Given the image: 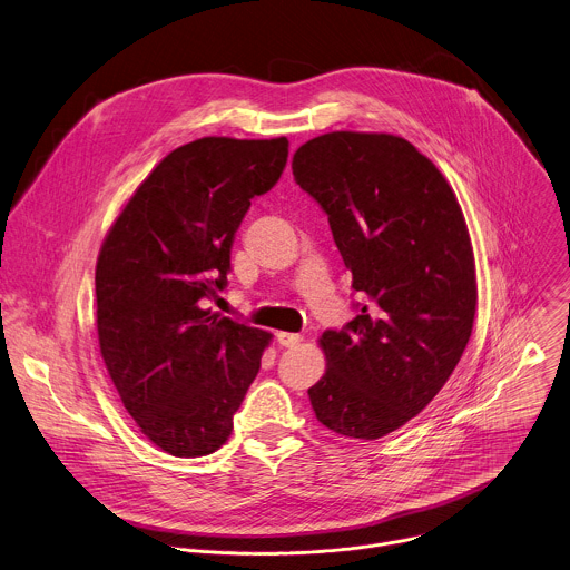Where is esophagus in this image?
<instances>
[{
    "label": "esophagus",
    "mask_w": 570,
    "mask_h": 570,
    "mask_svg": "<svg viewBox=\"0 0 570 570\" xmlns=\"http://www.w3.org/2000/svg\"><path fill=\"white\" fill-rule=\"evenodd\" d=\"M277 342L282 346H297L302 342V335L299 333H288V331H279L277 333Z\"/></svg>",
    "instance_id": "esophagus-1"
}]
</instances>
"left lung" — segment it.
I'll list each match as a JSON object with an SVG mask.
<instances>
[{
    "label": "left lung",
    "instance_id": "left-lung-1",
    "mask_svg": "<svg viewBox=\"0 0 570 570\" xmlns=\"http://www.w3.org/2000/svg\"><path fill=\"white\" fill-rule=\"evenodd\" d=\"M322 206L351 286L366 304L317 340L326 368L308 390L317 421L375 441L421 414L456 368L476 313V268L452 185L410 140L331 131L293 154Z\"/></svg>",
    "mask_w": 570,
    "mask_h": 570
}]
</instances>
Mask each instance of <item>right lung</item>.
Wrapping results in <instances>:
<instances>
[{"instance_id":"add662e5","label":"right lung","mask_w":570,"mask_h":570,"mask_svg":"<svg viewBox=\"0 0 570 570\" xmlns=\"http://www.w3.org/2000/svg\"><path fill=\"white\" fill-rule=\"evenodd\" d=\"M286 158V136L185 142L134 189L100 246V355L129 416L171 456H206L228 441L273 340L202 299L226 286L235 233Z\"/></svg>"}]
</instances>
